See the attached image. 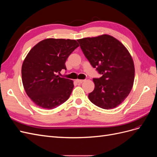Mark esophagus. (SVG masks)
Masks as SVG:
<instances>
[{
    "mask_svg": "<svg viewBox=\"0 0 157 157\" xmlns=\"http://www.w3.org/2000/svg\"><path fill=\"white\" fill-rule=\"evenodd\" d=\"M76 80H77V82L79 84H81L84 81V80H80V79H77Z\"/></svg>",
    "mask_w": 157,
    "mask_h": 157,
    "instance_id": "obj_1",
    "label": "esophagus"
}]
</instances>
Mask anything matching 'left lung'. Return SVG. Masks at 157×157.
<instances>
[{"instance_id":"1","label":"left lung","mask_w":157,"mask_h":157,"mask_svg":"<svg viewBox=\"0 0 157 157\" xmlns=\"http://www.w3.org/2000/svg\"><path fill=\"white\" fill-rule=\"evenodd\" d=\"M84 56L102 75L94 78V91L88 94L92 103L104 109L115 108L129 95L134 84V61L127 48L109 35L77 40Z\"/></svg>"}]
</instances>
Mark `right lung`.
I'll list each match as a JSON object with an SVG mask.
<instances>
[{
	"label": "right lung",
	"instance_id": "1",
	"mask_svg": "<svg viewBox=\"0 0 157 157\" xmlns=\"http://www.w3.org/2000/svg\"><path fill=\"white\" fill-rule=\"evenodd\" d=\"M79 46L77 40L46 39L31 49L23 61L21 77L27 96L40 107L52 109L69 99L72 80L59 77L67 58Z\"/></svg>",
	"mask_w": 157,
	"mask_h": 157
}]
</instances>
